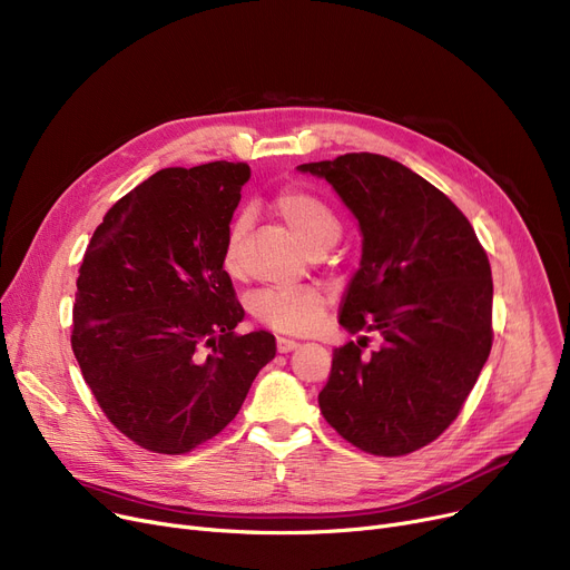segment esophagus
<instances>
[{
	"mask_svg": "<svg viewBox=\"0 0 570 570\" xmlns=\"http://www.w3.org/2000/svg\"><path fill=\"white\" fill-rule=\"evenodd\" d=\"M297 346H301V342H295L293 337H277V351L279 353H291Z\"/></svg>",
	"mask_w": 570,
	"mask_h": 570,
	"instance_id": "34e87169",
	"label": "esophagus"
}]
</instances>
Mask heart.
Segmentation results:
<instances>
[{
	"instance_id": "1",
	"label": "heart",
	"mask_w": 570,
	"mask_h": 570,
	"mask_svg": "<svg viewBox=\"0 0 570 570\" xmlns=\"http://www.w3.org/2000/svg\"><path fill=\"white\" fill-rule=\"evenodd\" d=\"M277 215L309 249L331 247L342 233L340 217L335 209L323 198L288 189L275 200ZM239 237H243V219H237L226 235L222 263L228 275H237L239 269ZM252 314L256 321L267 325L275 333H312L321 323L325 312V297L321 291L312 286H293V288H263L258 291L252 303Z\"/></svg>"
}]
</instances>
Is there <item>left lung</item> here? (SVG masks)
Listing matches in <instances>:
<instances>
[{"label": "left lung", "instance_id": "obj_1", "mask_svg": "<svg viewBox=\"0 0 570 570\" xmlns=\"http://www.w3.org/2000/svg\"><path fill=\"white\" fill-rule=\"evenodd\" d=\"M335 189L363 235L340 325L379 333L333 351L321 413L365 453L397 458L451 425L492 348V269L455 203L381 155L297 166Z\"/></svg>", "mask_w": 570, "mask_h": 570}]
</instances>
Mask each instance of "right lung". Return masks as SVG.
I'll return each instance as SVG.
<instances>
[{"label":"right lung","mask_w":570,"mask_h":570,"mask_svg":"<svg viewBox=\"0 0 570 570\" xmlns=\"http://www.w3.org/2000/svg\"><path fill=\"white\" fill-rule=\"evenodd\" d=\"M247 179V164L164 168L87 245L73 355L108 421L153 453L217 436L277 353L273 333H235L245 309L222 263Z\"/></svg>","instance_id":"add662e5"}]
</instances>
